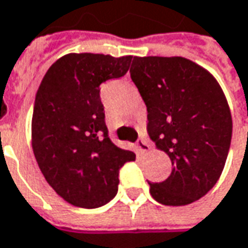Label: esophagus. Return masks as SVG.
<instances>
[{
	"mask_svg": "<svg viewBox=\"0 0 248 248\" xmlns=\"http://www.w3.org/2000/svg\"><path fill=\"white\" fill-rule=\"evenodd\" d=\"M137 149H138L139 153H148L149 150H150V145H149L148 140L139 139L138 142H137Z\"/></svg>",
	"mask_w": 248,
	"mask_h": 248,
	"instance_id": "obj_1",
	"label": "esophagus"
}]
</instances>
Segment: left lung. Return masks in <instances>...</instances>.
Here are the masks:
<instances>
[{"instance_id": "8db88e82", "label": "left lung", "mask_w": 248, "mask_h": 248, "mask_svg": "<svg viewBox=\"0 0 248 248\" xmlns=\"http://www.w3.org/2000/svg\"><path fill=\"white\" fill-rule=\"evenodd\" d=\"M131 78L148 108V131L171 160L166 181L150 195L164 205H186L213 189L224 171L232 116L215 77L182 56H134Z\"/></svg>"}]
</instances>
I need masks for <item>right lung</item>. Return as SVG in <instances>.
Segmentation results:
<instances>
[{
  "label": "right lung",
  "mask_w": 248,
  "mask_h": 248,
  "mask_svg": "<svg viewBox=\"0 0 248 248\" xmlns=\"http://www.w3.org/2000/svg\"><path fill=\"white\" fill-rule=\"evenodd\" d=\"M132 56L67 53L35 93L31 146L44 178L64 202L96 208L119 189V171L135 153L108 137L99 85L128 72Z\"/></svg>",
  "instance_id": "right-lung-1"
}]
</instances>
